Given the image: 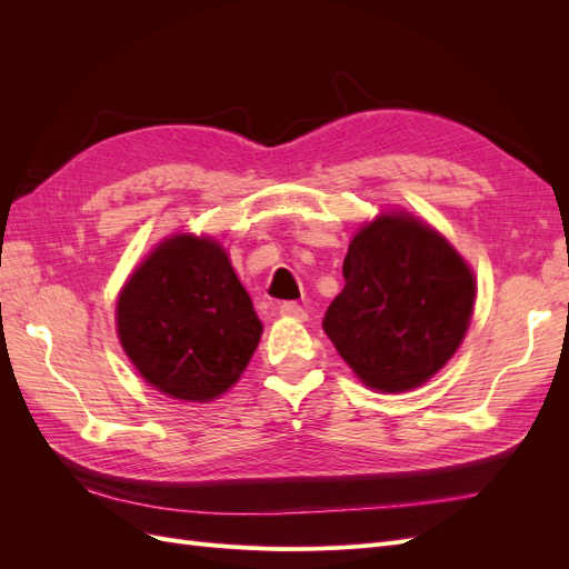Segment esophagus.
<instances>
[{
    "label": "esophagus",
    "mask_w": 569,
    "mask_h": 569,
    "mask_svg": "<svg viewBox=\"0 0 569 569\" xmlns=\"http://www.w3.org/2000/svg\"><path fill=\"white\" fill-rule=\"evenodd\" d=\"M280 313L287 316V318H306V308L297 301H284L280 306Z\"/></svg>",
    "instance_id": "1"
}]
</instances>
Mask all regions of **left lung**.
Instances as JSON below:
<instances>
[{"mask_svg": "<svg viewBox=\"0 0 569 569\" xmlns=\"http://www.w3.org/2000/svg\"><path fill=\"white\" fill-rule=\"evenodd\" d=\"M341 270L347 284L322 330L368 387H420L456 353L475 278L432 228L406 213L377 218L353 237Z\"/></svg>", "mask_w": 569, "mask_h": 569, "instance_id": "1", "label": "left lung"}]
</instances>
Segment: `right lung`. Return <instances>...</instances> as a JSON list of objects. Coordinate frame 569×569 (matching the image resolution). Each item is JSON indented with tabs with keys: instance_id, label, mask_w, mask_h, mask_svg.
I'll return each mask as SVG.
<instances>
[{
	"instance_id": "add662e5",
	"label": "right lung",
	"mask_w": 569,
	"mask_h": 569,
	"mask_svg": "<svg viewBox=\"0 0 569 569\" xmlns=\"http://www.w3.org/2000/svg\"><path fill=\"white\" fill-rule=\"evenodd\" d=\"M118 335L149 385L182 401H211L251 360L261 320L213 239H168L118 299Z\"/></svg>"
}]
</instances>
